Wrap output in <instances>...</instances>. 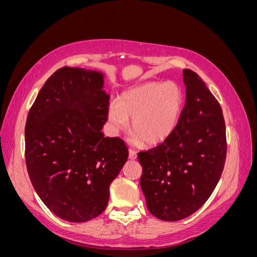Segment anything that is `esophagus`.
Returning <instances> with one entry per match:
<instances>
[{
  "label": "esophagus",
  "instance_id": "1",
  "mask_svg": "<svg viewBox=\"0 0 257 257\" xmlns=\"http://www.w3.org/2000/svg\"><path fill=\"white\" fill-rule=\"evenodd\" d=\"M128 158L131 160H135L137 158V153H136V151L134 149H130L128 150Z\"/></svg>",
  "mask_w": 257,
  "mask_h": 257
}]
</instances>
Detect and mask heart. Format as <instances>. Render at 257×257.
Instances as JSON below:
<instances>
[{
	"label": "heart",
	"instance_id": "heart-1",
	"mask_svg": "<svg viewBox=\"0 0 257 257\" xmlns=\"http://www.w3.org/2000/svg\"><path fill=\"white\" fill-rule=\"evenodd\" d=\"M182 107V93L174 82H146L124 91L109 105L108 119L114 133L128 127L147 145H157L173 133Z\"/></svg>",
	"mask_w": 257,
	"mask_h": 257
}]
</instances>
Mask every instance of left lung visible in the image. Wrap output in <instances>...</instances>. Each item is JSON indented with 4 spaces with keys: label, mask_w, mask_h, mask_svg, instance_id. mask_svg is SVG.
I'll use <instances>...</instances> for the list:
<instances>
[{
    "label": "left lung",
    "mask_w": 257,
    "mask_h": 257,
    "mask_svg": "<svg viewBox=\"0 0 257 257\" xmlns=\"http://www.w3.org/2000/svg\"><path fill=\"white\" fill-rule=\"evenodd\" d=\"M185 105L173 133L138 153L141 186L149 211L163 221L196 212L219 182L226 160L222 108L200 77L183 69Z\"/></svg>",
    "instance_id": "left-lung-1"
}]
</instances>
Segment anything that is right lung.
<instances>
[{
    "mask_svg": "<svg viewBox=\"0 0 257 257\" xmlns=\"http://www.w3.org/2000/svg\"><path fill=\"white\" fill-rule=\"evenodd\" d=\"M103 84L98 72L61 67L27 118L30 180L50 211L68 222H87L104 211L109 185L128 158L121 138L102 133L109 106Z\"/></svg>",
    "mask_w": 257,
    "mask_h": 257,
    "instance_id": "add662e5",
    "label": "right lung"
}]
</instances>
